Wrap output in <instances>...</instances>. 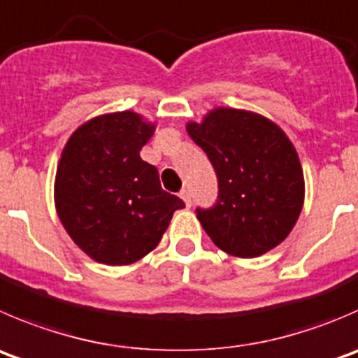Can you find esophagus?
Masks as SVG:
<instances>
[{"label": "esophagus", "instance_id": "34e87169", "mask_svg": "<svg viewBox=\"0 0 358 358\" xmlns=\"http://www.w3.org/2000/svg\"><path fill=\"white\" fill-rule=\"evenodd\" d=\"M180 197H182L183 203H185L187 206H190V204H192V196H190V190L189 189H183L182 192H180Z\"/></svg>", "mask_w": 358, "mask_h": 358}]
</instances>
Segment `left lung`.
I'll return each mask as SVG.
<instances>
[{"label": "left lung", "instance_id": "8db88e82", "mask_svg": "<svg viewBox=\"0 0 358 358\" xmlns=\"http://www.w3.org/2000/svg\"><path fill=\"white\" fill-rule=\"evenodd\" d=\"M218 178V201L197 218L229 255L250 259L278 246L304 204V175L296 147L273 120L248 110L218 108L187 124Z\"/></svg>", "mask_w": 358, "mask_h": 358}]
</instances>
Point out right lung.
<instances>
[{
    "instance_id": "obj_1",
    "label": "right lung",
    "mask_w": 358,
    "mask_h": 358,
    "mask_svg": "<svg viewBox=\"0 0 358 358\" xmlns=\"http://www.w3.org/2000/svg\"><path fill=\"white\" fill-rule=\"evenodd\" d=\"M154 131L140 113H105L82 124L62 148L55 210L69 238L96 262L143 259L185 206L162 190L157 168L140 157Z\"/></svg>"
}]
</instances>
